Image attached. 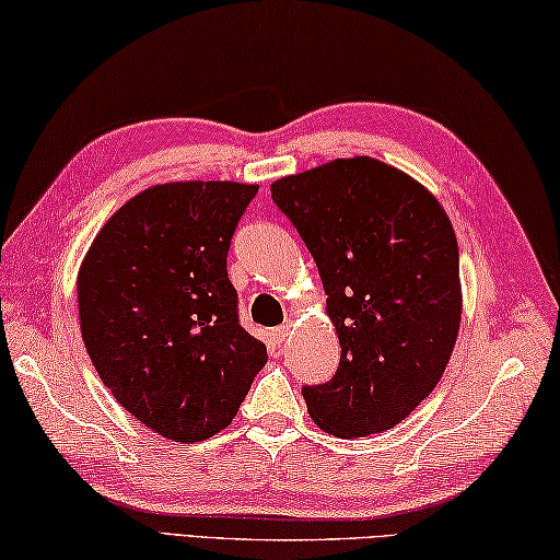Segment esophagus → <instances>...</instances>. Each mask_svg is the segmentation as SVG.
I'll use <instances>...</instances> for the list:
<instances>
[{
	"instance_id": "esophagus-1",
	"label": "esophagus",
	"mask_w": 560,
	"mask_h": 560,
	"mask_svg": "<svg viewBox=\"0 0 560 560\" xmlns=\"http://www.w3.org/2000/svg\"><path fill=\"white\" fill-rule=\"evenodd\" d=\"M288 334H290V324H282V326H276V329H272V339H276L278 343H282L284 339H288Z\"/></svg>"
}]
</instances>
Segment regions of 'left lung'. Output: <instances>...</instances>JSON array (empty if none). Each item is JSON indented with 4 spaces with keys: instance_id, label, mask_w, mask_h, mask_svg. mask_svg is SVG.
Returning a JSON list of instances; mask_svg holds the SVG:
<instances>
[{
    "instance_id": "1",
    "label": "left lung",
    "mask_w": 560,
    "mask_h": 560,
    "mask_svg": "<svg viewBox=\"0 0 560 560\" xmlns=\"http://www.w3.org/2000/svg\"><path fill=\"white\" fill-rule=\"evenodd\" d=\"M270 192L319 268L341 343L334 377L302 387L312 419L343 439L393 429L431 395L456 346L458 244L446 212L373 158L282 177Z\"/></svg>"
}]
</instances>
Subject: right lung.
<instances>
[{"label": "right lung", "mask_w": 560, "mask_h": 560, "mask_svg": "<svg viewBox=\"0 0 560 560\" xmlns=\"http://www.w3.org/2000/svg\"><path fill=\"white\" fill-rule=\"evenodd\" d=\"M258 185L171 183L129 199L78 276L82 341L116 402L165 439L231 424L266 343L238 319L231 238Z\"/></svg>", "instance_id": "add662e5"}]
</instances>
